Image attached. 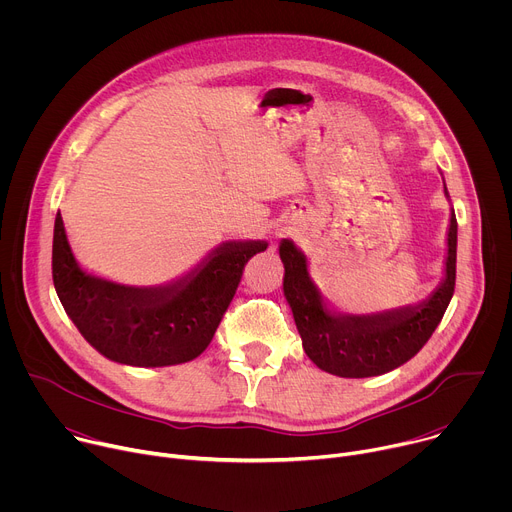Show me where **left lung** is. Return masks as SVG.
I'll return each instance as SVG.
<instances>
[{
    "label": "left lung",
    "mask_w": 512,
    "mask_h": 512,
    "mask_svg": "<svg viewBox=\"0 0 512 512\" xmlns=\"http://www.w3.org/2000/svg\"><path fill=\"white\" fill-rule=\"evenodd\" d=\"M456 245L458 223L452 212L446 279L423 304L381 316H336L326 310L310 281L304 253L283 241V291L310 360L322 371L346 379L385 375L411 360L442 322L454 296Z\"/></svg>",
    "instance_id": "8db88e82"
}]
</instances>
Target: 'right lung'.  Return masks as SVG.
<instances>
[{
	"label": "right lung",
	"mask_w": 512,
	"mask_h": 512,
	"mask_svg": "<svg viewBox=\"0 0 512 512\" xmlns=\"http://www.w3.org/2000/svg\"><path fill=\"white\" fill-rule=\"evenodd\" d=\"M265 243L218 247L196 276L158 289H137L87 275L72 257L60 212L54 221L52 279L60 304L103 356L131 367H168L210 344L233 302L247 261Z\"/></svg>",
	"instance_id": "1"
}]
</instances>
